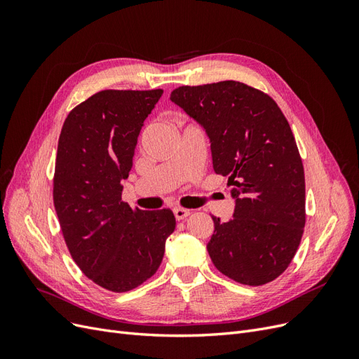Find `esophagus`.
Masks as SVG:
<instances>
[{
    "mask_svg": "<svg viewBox=\"0 0 359 359\" xmlns=\"http://www.w3.org/2000/svg\"><path fill=\"white\" fill-rule=\"evenodd\" d=\"M190 214L189 210H184V208H173V215H175L177 220H184L186 217Z\"/></svg>",
    "mask_w": 359,
    "mask_h": 359,
    "instance_id": "obj_1",
    "label": "esophagus"
}]
</instances>
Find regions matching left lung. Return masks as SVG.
Listing matches in <instances>:
<instances>
[{"instance_id": "obj_1", "label": "left lung", "mask_w": 359, "mask_h": 359, "mask_svg": "<svg viewBox=\"0 0 359 359\" xmlns=\"http://www.w3.org/2000/svg\"><path fill=\"white\" fill-rule=\"evenodd\" d=\"M170 102L205 130L212 169L232 186V219L212 215V264L238 283H269L292 262L306 224L304 168L287 119L269 95L235 81L180 86Z\"/></svg>"}]
</instances>
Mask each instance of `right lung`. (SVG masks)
<instances>
[{"label": "right lung", "instance_id": "add662e5", "mask_svg": "<svg viewBox=\"0 0 359 359\" xmlns=\"http://www.w3.org/2000/svg\"><path fill=\"white\" fill-rule=\"evenodd\" d=\"M163 90H104L67 115L58 140L53 205L64 240L82 273L99 286L127 292L158 269L169 210H132L121 201L137 137Z\"/></svg>", "mask_w": 359, "mask_h": 359}]
</instances>
